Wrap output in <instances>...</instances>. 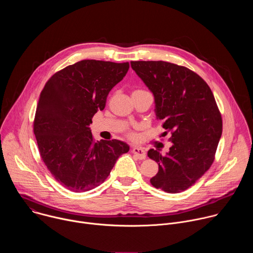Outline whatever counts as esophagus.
<instances>
[{"label":"esophagus","mask_w":253,"mask_h":253,"mask_svg":"<svg viewBox=\"0 0 253 253\" xmlns=\"http://www.w3.org/2000/svg\"><path fill=\"white\" fill-rule=\"evenodd\" d=\"M132 152L135 154V156L139 159V160H144L146 158V152L143 148L138 147V146H134L132 148Z\"/></svg>","instance_id":"obj_1"}]
</instances>
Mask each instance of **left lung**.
<instances>
[{
  "label": "left lung",
  "instance_id": "left-lung-1",
  "mask_svg": "<svg viewBox=\"0 0 253 253\" xmlns=\"http://www.w3.org/2000/svg\"><path fill=\"white\" fill-rule=\"evenodd\" d=\"M154 96L156 118L171 133L166 155L150 149L158 173L151 184L167 193L188 189L210 168L222 134V119L206 82L193 71L163 61H132Z\"/></svg>",
  "mask_w": 253,
  "mask_h": 253
}]
</instances>
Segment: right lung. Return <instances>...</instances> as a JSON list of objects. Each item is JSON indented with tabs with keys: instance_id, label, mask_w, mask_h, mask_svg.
<instances>
[{
	"instance_id": "obj_1",
	"label": "right lung",
	"mask_w": 253,
	"mask_h": 253,
	"mask_svg": "<svg viewBox=\"0 0 253 253\" xmlns=\"http://www.w3.org/2000/svg\"><path fill=\"white\" fill-rule=\"evenodd\" d=\"M128 69V62L83 60L57 72L41 92L34 134L45 165L68 190L99 186L119 156L129 151L120 140L94 142L89 127Z\"/></svg>"
}]
</instances>
